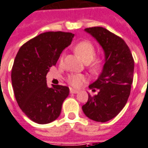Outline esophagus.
Instances as JSON below:
<instances>
[{
    "label": "esophagus",
    "mask_w": 148,
    "mask_h": 148,
    "mask_svg": "<svg viewBox=\"0 0 148 148\" xmlns=\"http://www.w3.org/2000/svg\"><path fill=\"white\" fill-rule=\"evenodd\" d=\"M70 92H71V94H77V93H78V90H74V89L71 88V89H70Z\"/></svg>",
    "instance_id": "obj_1"
}]
</instances>
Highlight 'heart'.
<instances>
[{
    "label": "heart",
    "instance_id": "obj_1",
    "mask_svg": "<svg viewBox=\"0 0 148 148\" xmlns=\"http://www.w3.org/2000/svg\"><path fill=\"white\" fill-rule=\"evenodd\" d=\"M74 52L78 57L84 62L89 71L91 73H97L100 70L102 66V58L99 57H95L96 53V49L95 45L92 42L84 40L77 42L74 46ZM60 62H62V58H60ZM86 81V77L81 74H70L66 77V82L72 87L78 88Z\"/></svg>",
    "mask_w": 148,
    "mask_h": 148
}]
</instances>
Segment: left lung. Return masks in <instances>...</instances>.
I'll list each match as a JSON object with an SVG mask.
<instances>
[{
    "mask_svg": "<svg viewBox=\"0 0 148 148\" xmlns=\"http://www.w3.org/2000/svg\"><path fill=\"white\" fill-rule=\"evenodd\" d=\"M85 30L103 47L105 64L99 78L89 86L92 91L98 90V94H88V101L82 108L89 119L105 123L115 117L127 102L133 82L134 58L123 39L105 28Z\"/></svg>",
    "mask_w": 148,
    "mask_h": 148,
    "instance_id": "1",
    "label": "left lung"
}]
</instances>
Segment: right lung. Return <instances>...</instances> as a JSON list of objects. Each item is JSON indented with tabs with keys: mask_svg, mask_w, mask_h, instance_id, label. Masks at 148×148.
<instances>
[{
	"mask_svg": "<svg viewBox=\"0 0 148 148\" xmlns=\"http://www.w3.org/2000/svg\"><path fill=\"white\" fill-rule=\"evenodd\" d=\"M73 38L71 33L45 32L25 42L16 53L11 71L14 95L21 110L37 123L46 124L57 119L69 95L66 86L49 88L46 74L56 66Z\"/></svg>",
	"mask_w": 148,
	"mask_h": 148,
	"instance_id": "obj_1",
	"label": "right lung"
}]
</instances>
